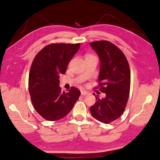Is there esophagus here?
Segmentation results:
<instances>
[{"label": "esophagus", "instance_id": "obj_1", "mask_svg": "<svg viewBox=\"0 0 160 160\" xmlns=\"http://www.w3.org/2000/svg\"><path fill=\"white\" fill-rule=\"evenodd\" d=\"M81 95H83V96H85V95H88V92L85 91H81Z\"/></svg>", "mask_w": 160, "mask_h": 160}]
</instances>
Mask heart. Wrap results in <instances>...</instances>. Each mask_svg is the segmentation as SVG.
I'll return each mask as SVG.
<instances>
[{
	"label": "heart",
	"mask_w": 160,
	"mask_h": 160,
	"mask_svg": "<svg viewBox=\"0 0 160 160\" xmlns=\"http://www.w3.org/2000/svg\"><path fill=\"white\" fill-rule=\"evenodd\" d=\"M86 57H93V56H92V55H89L87 56Z\"/></svg>",
	"instance_id": "heart-1"
}]
</instances>
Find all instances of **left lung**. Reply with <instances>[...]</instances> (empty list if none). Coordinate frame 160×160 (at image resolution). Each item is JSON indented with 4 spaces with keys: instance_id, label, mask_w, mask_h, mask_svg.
I'll return each instance as SVG.
<instances>
[{
    "instance_id": "left-lung-1",
    "label": "left lung",
    "mask_w": 160,
    "mask_h": 160,
    "mask_svg": "<svg viewBox=\"0 0 160 160\" xmlns=\"http://www.w3.org/2000/svg\"><path fill=\"white\" fill-rule=\"evenodd\" d=\"M100 61L98 81L100 91L105 97L90 108L93 117L99 122L109 123L118 119L124 111L130 90V69L123 52L107 41L90 43ZM95 95V93H93Z\"/></svg>"
}]
</instances>
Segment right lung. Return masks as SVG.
I'll list each match as a JSON object with an SVG mask.
<instances>
[{
  "instance_id": "add662e5",
  "label": "right lung",
  "mask_w": 160,
  "mask_h": 160,
  "mask_svg": "<svg viewBox=\"0 0 160 160\" xmlns=\"http://www.w3.org/2000/svg\"><path fill=\"white\" fill-rule=\"evenodd\" d=\"M80 43H53L38 53L32 63L28 91L34 108L49 121L64 118L72 109L81 95L72 87L68 92H61L59 75L65 74L70 61L78 51Z\"/></svg>"
}]
</instances>
